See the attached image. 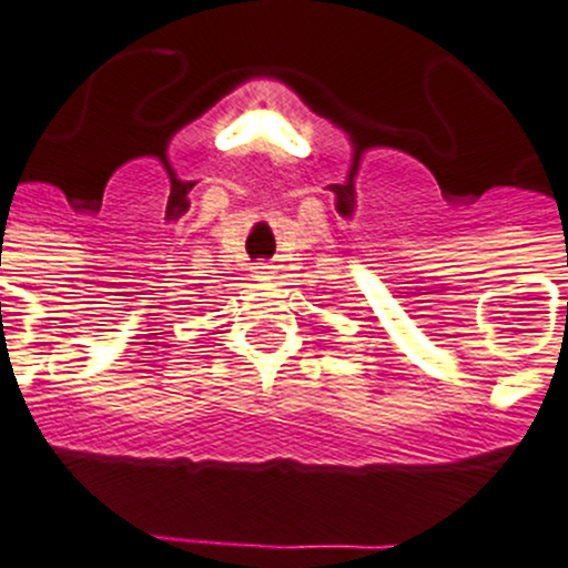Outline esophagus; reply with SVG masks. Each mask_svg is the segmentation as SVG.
I'll use <instances>...</instances> for the list:
<instances>
[{
  "label": "esophagus",
  "instance_id": "obj_1",
  "mask_svg": "<svg viewBox=\"0 0 568 568\" xmlns=\"http://www.w3.org/2000/svg\"><path fill=\"white\" fill-rule=\"evenodd\" d=\"M254 277L272 280L274 277V266H268V263H257V266H254Z\"/></svg>",
  "mask_w": 568,
  "mask_h": 568
}]
</instances>
